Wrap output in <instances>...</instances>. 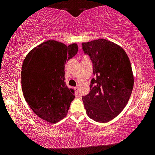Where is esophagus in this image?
Instances as JSON below:
<instances>
[{
  "instance_id": "1",
  "label": "esophagus",
  "mask_w": 155,
  "mask_h": 155,
  "mask_svg": "<svg viewBox=\"0 0 155 155\" xmlns=\"http://www.w3.org/2000/svg\"><path fill=\"white\" fill-rule=\"evenodd\" d=\"M74 90L76 92H78V87H74Z\"/></svg>"
}]
</instances>
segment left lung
Returning <instances> with one entry per match:
<instances>
[{
    "instance_id": "left-lung-1",
    "label": "left lung",
    "mask_w": 155,
    "mask_h": 155,
    "mask_svg": "<svg viewBox=\"0 0 155 155\" xmlns=\"http://www.w3.org/2000/svg\"><path fill=\"white\" fill-rule=\"evenodd\" d=\"M82 46L96 76L90 93L82 98L86 113L96 122H109L124 109L132 93L134 78L129 58L122 47L105 39Z\"/></svg>"
}]
</instances>
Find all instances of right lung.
Listing matches in <instances>:
<instances>
[{
  "label": "right lung",
  "mask_w": 155,
  "mask_h": 155,
  "mask_svg": "<svg viewBox=\"0 0 155 155\" xmlns=\"http://www.w3.org/2000/svg\"><path fill=\"white\" fill-rule=\"evenodd\" d=\"M77 52V44L67 46L48 40L31 50L23 61V95L33 112L45 121L56 123L66 116L75 96L64 81L65 65Z\"/></svg>",
  "instance_id": "right-lung-1"
}]
</instances>
